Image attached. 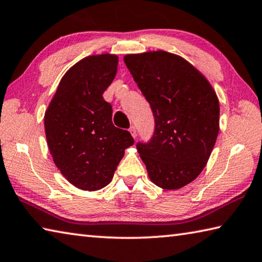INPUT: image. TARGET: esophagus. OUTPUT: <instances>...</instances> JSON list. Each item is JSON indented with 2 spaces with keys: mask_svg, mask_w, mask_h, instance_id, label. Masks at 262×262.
I'll return each instance as SVG.
<instances>
[{
  "mask_svg": "<svg viewBox=\"0 0 262 262\" xmlns=\"http://www.w3.org/2000/svg\"><path fill=\"white\" fill-rule=\"evenodd\" d=\"M129 132H130V134H132V136H133V137H134V139H135V137L137 136V133H136V128H135L134 126H132V127L129 128Z\"/></svg>",
  "mask_w": 262,
  "mask_h": 262,
  "instance_id": "obj_1",
  "label": "esophagus"
}]
</instances>
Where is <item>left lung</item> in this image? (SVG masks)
I'll list each match as a JSON object with an SVG mask.
<instances>
[{
	"instance_id": "1",
	"label": "left lung",
	"mask_w": 262,
	"mask_h": 262,
	"mask_svg": "<svg viewBox=\"0 0 262 262\" xmlns=\"http://www.w3.org/2000/svg\"><path fill=\"white\" fill-rule=\"evenodd\" d=\"M123 60L155 117L151 141L136 144L147 175L163 189L183 188L202 173L216 142L220 105L215 90L179 55L146 51Z\"/></svg>"
}]
</instances>
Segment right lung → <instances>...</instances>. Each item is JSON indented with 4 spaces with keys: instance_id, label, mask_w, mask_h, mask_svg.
<instances>
[{
    "instance_id": "obj_1",
    "label": "right lung",
    "mask_w": 262,
    "mask_h": 262,
    "mask_svg": "<svg viewBox=\"0 0 262 262\" xmlns=\"http://www.w3.org/2000/svg\"><path fill=\"white\" fill-rule=\"evenodd\" d=\"M118 56L93 55L61 78L45 113L47 143L57 168L71 184L96 191L111 182L130 133L113 126L103 94L117 73Z\"/></svg>"
}]
</instances>
